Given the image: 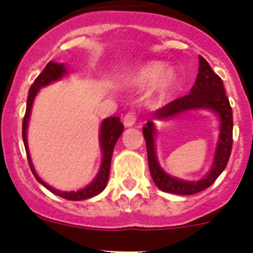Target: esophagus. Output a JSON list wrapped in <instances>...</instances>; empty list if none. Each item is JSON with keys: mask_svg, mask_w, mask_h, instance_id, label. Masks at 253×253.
<instances>
[{"mask_svg": "<svg viewBox=\"0 0 253 253\" xmlns=\"http://www.w3.org/2000/svg\"><path fill=\"white\" fill-rule=\"evenodd\" d=\"M136 120H137L136 112L129 111V112H127L126 115H125L124 120H122V121H124V125L126 127H131V126H133L134 124H136Z\"/></svg>", "mask_w": 253, "mask_h": 253, "instance_id": "34e87169", "label": "esophagus"}]
</instances>
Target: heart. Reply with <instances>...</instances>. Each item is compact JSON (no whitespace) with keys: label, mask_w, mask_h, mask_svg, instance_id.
Wrapping results in <instances>:
<instances>
[{"label":"heart","mask_w":253,"mask_h":253,"mask_svg":"<svg viewBox=\"0 0 253 253\" xmlns=\"http://www.w3.org/2000/svg\"><path fill=\"white\" fill-rule=\"evenodd\" d=\"M165 65L160 61H152L142 67H139L131 76L132 83L137 85H147L152 84V95L164 96L169 89L174 85L175 72L171 68H165Z\"/></svg>","instance_id":"b5f03b06"}]
</instances>
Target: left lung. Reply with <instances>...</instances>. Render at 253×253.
Segmentation results:
<instances>
[{"label": "left lung", "instance_id": "1", "mask_svg": "<svg viewBox=\"0 0 253 253\" xmlns=\"http://www.w3.org/2000/svg\"><path fill=\"white\" fill-rule=\"evenodd\" d=\"M193 109H209L215 112L220 119V134H219L214 163L208 175L200 181H183L163 171L158 163L157 154H155L154 124L152 121H148L147 125L143 127V136L147 144L150 175L155 185L164 192L175 193V195H195L206 190L209 186L213 185L218 176L224 171L231 154L233 110L225 94L223 81L218 75L214 73L209 63L202 56H200V70H198L195 85L191 89V93L160 108L152 115V117L168 119V117H174L181 112L193 110Z\"/></svg>", "mask_w": 253, "mask_h": 253}]
</instances>
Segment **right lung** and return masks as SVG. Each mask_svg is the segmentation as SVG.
<instances>
[{"mask_svg":"<svg viewBox=\"0 0 253 253\" xmlns=\"http://www.w3.org/2000/svg\"><path fill=\"white\" fill-rule=\"evenodd\" d=\"M67 73L65 65L63 63H57V62H50L45 66L44 71L38 76L37 79L34 81V83L32 84L29 89V95H28L27 100V110H25L24 119H23V127H22V134H23V142H24L25 152H27V158L28 163H29V167L32 172L34 174L35 178L42 183L44 187H46L48 191H51L55 195L60 196V197L65 198V200L70 201H83L86 198L94 197V196L99 195L101 191L105 188L106 182L109 180V174H110V164H111V158H112V152H114L115 144H116L117 139L121 136V133L124 132V125L122 122H120V117H109L105 119L101 124V129H100V147L103 150V162H101L100 170H99L98 175L94 178L93 182L89 186H86L85 188L79 191H72V192H61V191L55 190L51 186H48L47 183H45L42 178L38 176L35 172L34 167L32 164V159H30L29 149H28V142H27V127H28V121H29L30 111H32L33 101H34L35 95L39 91V89L42 86L47 85L51 82L58 81L60 78H62L63 76Z\"/></svg>","mask_w":253,"mask_h":253,"instance_id":"add662e5","label":"right lung"}]
</instances>
